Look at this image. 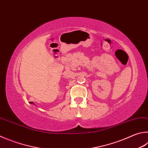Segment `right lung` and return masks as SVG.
I'll list each match as a JSON object with an SVG mask.
<instances>
[{"label": "right lung", "instance_id": "1", "mask_svg": "<svg viewBox=\"0 0 148 148\" xmlns=\"http://www.w3.org/2000/svg\"><path fill=\"white\" fill-rule=\"evenodd\" d=\"M29 103H32V104H34V102H29Z\"/></svg>", "mask_w": 148, "mask_h": 148}]
</instances>
